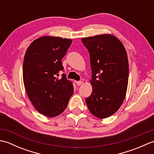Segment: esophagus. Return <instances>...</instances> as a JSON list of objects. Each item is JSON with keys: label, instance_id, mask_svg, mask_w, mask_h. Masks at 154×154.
I'll return each instance as SVG.
<instances>
[{"label": "esophagus", "instance_id": "34e87169", "mask_svg": "<svg viewBox=\"0 0 154 154\" xmlns=\"http://www.w3.org/2000/svg\"><path fill=\"white\" fill-rule=\"evenodd\" d=\"M76 84L78 86H80L81 85L83 84V81H77L76 82Z\"/></svg>", "mask_w": 154, "mask_h": 154}]
</instances>
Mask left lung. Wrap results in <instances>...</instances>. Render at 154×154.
<instances>
[{"label":"left lung","mask_w":154,"mask_h":154,"mask_svg":"<svg viewBox=\"0 0 154 154\" xmlns=\"http://www.w3.org/2000/svg\"><path fill=\"white\" fill-rule=\"evenodd\" d=\"M90 55L93 91L85 99L90 112L105 119L119 109L125 99L129 66L125 48L110 34L82 38Z\"/></svg>","instance_id":"1"}]
</instances>
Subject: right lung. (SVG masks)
Returning a JSON list of instances; mask_svg holds the SVG:
<instances>
[{"mask_svg": "<svg viewBox=\"0 0 154 154\" xmlns=\"http://www.w3.org/2000/svg\"><path fill=\"white\" fill-rule=\"evenodd\" d=\"M70 39L44 36L29 45L23 63V81L31 103L48 117L60 115L66 109L73 86L62 74L61 60L71 44Z\"/></svg>", "mask_w": 154, "mask_h": 154, "instance_id": "obj_1", "label": "right lung"}]
</instances>
